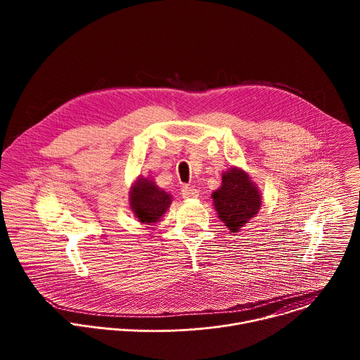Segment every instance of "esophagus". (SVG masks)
<instances>
[{"instance_id": "34e87169", "label": "esophagus", "mask_w": 360, "mask_h": 360, "mask_svg": "<svg viewBox=\"0 0 360 360\" xmlns=\"http://www.w3.org/2000/svg\"><path fill=\"white\" fill-rule=\"evenodd\" d=\"M181 193H182V196H184V198H186V199H188V198H196V196L199 195L198 189H195L193 186H189V185L182 186Z\"/></svg>"}]
</instances>
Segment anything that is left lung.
Masks as SVG:
<instances>
[{
	"label": "left lung",
	"instance_id": "obj_1",
	"mask_svg": "<svg viewBox=\"0 0 360 360\" xmlns=\"http://www.w3.org/2000/svg\"><path fill=\"white\" fill-rule=\"evenodd\" d=\"M215 210L231 232H238L261 207V195L249 176L231 168L222 176V186L212 193Z\"/></svg>",
	"mask_w": 360,
	"mask_h": 360
}]
</instances>
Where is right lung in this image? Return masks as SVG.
<instances>
[{
  "label": "right lung",
  "instance_id": "add662e5",
  "mask_svg": "<svg viewBox=\"0 0 360 360\" xmlns=\"http://www.w3.org/2000/svg\"><path fill=\"white\" fill-rule=\"evenodd\" d=\"M171 200L169 193L145 178L136 181L129 195V205L134 215L139 222L146 225L160 221L169 208Z\"/></svg>",
  "mask_w": 360,
  "mask_h": 360
}]
</instances>
